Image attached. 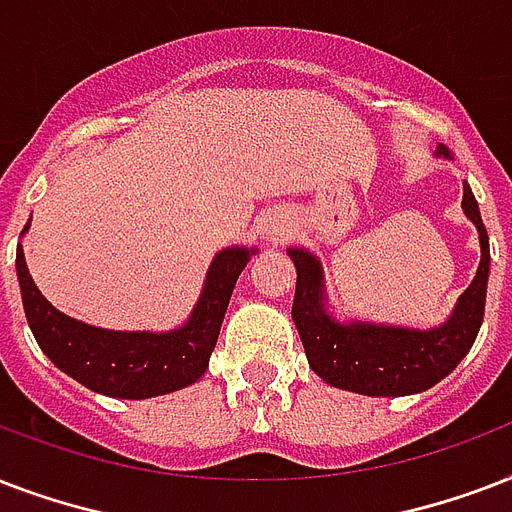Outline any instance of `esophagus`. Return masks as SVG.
Here are the masks:
<instances>
[{"label": "esophagus", "instance_id": "34e87169", "mask_svg": "<svg viewBox=\"0 0 512 512\" xmlns=\"http://www.w3.org/2000/svg\"><path fill=\"white\" fill-rule=\"evenodd\" d=\"M264 235H267V240H280V237L285 235L283 221H280V219H269L267 224H264Z\"/></svg>", "mask_w": 512, "mask_h": 512}]
</instances>
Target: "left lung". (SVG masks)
Segmentation results:
<instances>
[{
	"label": "left lung",
	"instance_id": "1",
	"mask_svg": "<svg viewBox=\"0 0 512 512\" xmlns=\"http://www.w3.org/2000/svg\"><path fill=\"white\" fill-rule=\"evenodd\" d=\"M435 157L451 160L449 149L443 144L438 146ZM462 211L478 229L481 264L470 288L459 296L454 312L435 328L336 318L328 307L326 275L318 256L307 248H288L296 267L291 318L310 368L323 382L358 395L398 398L430 390L459 366V360L470 352L481 331L491 261L489 235L473 189L467 184L462 186Z\"/></svg>",
	"mask_w": 512,
	"mask_h": 512
}]
</instances>
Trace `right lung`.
<instances>
[{
  "instance_id": "add662e5",
  "label": "right lung",
  "mask_w": 512,
  "mask_h": 512,
  "mask_svg": "<svg viewBox=\"0 0 512 512\" xmlns=\"http://www.w3.org/2000/svg\"><path fill=\"white\" fill-rule=\"evenodd\" d=\"M26 232L29 224L21 235ZM256 253L259 248L243 245L216 253L194 310L170 331H112L63 315L31 280L21 243L15 269L31 334L47 358L87 390L144 400L189 387L205 374L237 277Z\"/></svg>"
}]
</instances>
